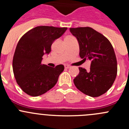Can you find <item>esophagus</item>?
I'll list each match as a JSON object with an SVG mask.
<instances>
[{
	"label": "esophagus",
	"mask_w": 129,
	"mask_h": 129,
	"mask_svg": "<svg viewBox=\"0 0 129 129\" xmlns=\"http://www.w3.org/2000/svg\"><path fill=\"white\" fill-rule=\"evenodd\" d=\"M64 67H65V68H66V69H69L70 67H71V66H69V65H65Z\"/></svg>",
	"instance_id": "34e87169"
}]
</instances>
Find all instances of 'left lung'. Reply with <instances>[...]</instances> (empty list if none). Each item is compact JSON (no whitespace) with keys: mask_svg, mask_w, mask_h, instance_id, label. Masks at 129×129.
Here are the masks:
<instances>
[{"mask_svg":"<svg viewBox=\"0 0 129 129\" xmlns=\"http://www.w3.org/2000/svg\"><path fill=\"white\" fill-rule=\"evenodd\" d=\"M79 44V55L91 61L90 71L79 67L74 79L75 87L92 97L105 93L112 85L117 73V59L109 40L91 27L70 28Z\"/></svg>","mask_w":129,"mask_h":129,"instance_id":"left-lung-1","label":"left lung"}]
</instances>
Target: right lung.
<instances>
[{
    "mask_svg": "<svg viewBox=\"0 0 129 129\" xmlns=\"http://www.w3.org/2000/svg\"><path fill=\"white\" fill-rule=\"evenodd\" d=\"M67 27L38 26L20 38L13 58V72L18 85L27 94L41 95L56 84L64 66L51 67L41 63L44 54L51 51V45L64 34Z\"/></svg>",
    "mask_w": 129,
    "mask_h": 129,
    "instance_id": "1",
    "label": "right lung"
}]
</instances>
